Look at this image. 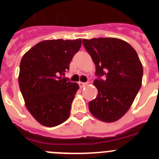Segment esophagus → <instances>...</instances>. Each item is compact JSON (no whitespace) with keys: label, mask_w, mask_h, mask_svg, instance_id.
I'll return each mask as SVG.
<instances>
[{"label":"esophagus","mask_w":159,"mask_h":159,"mask_svg":"<svg viewBox=\"0 0 159 159\" xmlns=\"http://www.w3.org/2000/svg\"><path fill=\"white\" fill-rule=\"evenodd\" d=\"M87 84H88V83H84V82H80V83H79V85H80V87L81 88L86 86Z\"/></svg>","instance_id":"obj_1"}]
</instances>
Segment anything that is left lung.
Returning a JSON list of instances; mask_svg holds the SVG:
<instances>
[{
  "label": "left lung",
  "instance_id": "8db88e82",
  "mask_svg": "<svg viewBox=\"0 0 159 159\" xmlns=\"http://www.w3.org/2000/svg\"><path fill=\"white\" fill-rule=\"evenodd\" d=\"M83 44L99 76L93 82L98 95L89 102L90 112L102 122L117 121L129 110L142 86L143 68L139 56L127 42L117 38L84 39Z\"/></svg>",
  "mask_w": 159,
  "mask_h": 159
}]
</instances>
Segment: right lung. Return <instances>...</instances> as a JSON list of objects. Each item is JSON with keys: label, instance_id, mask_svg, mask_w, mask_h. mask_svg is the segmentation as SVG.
Wrapping results in <instances>:
<instances>
[{"label": "right lung", "instance_id": "1", "mask_svg": "<svg viewBox=\"0 0 159 159\" xmlns=\"http://www.w3.org/2000/svg\"><path fill=\"white\" fill-rule=\"evenodd\" d=\"M81 44V39L43 40L22 57L20 89L28 111L43 126L56 127L69 117L80 87L64 75Z\"/></svg>", "mask_w": 159, "mask_h": 159}]
</instances>
